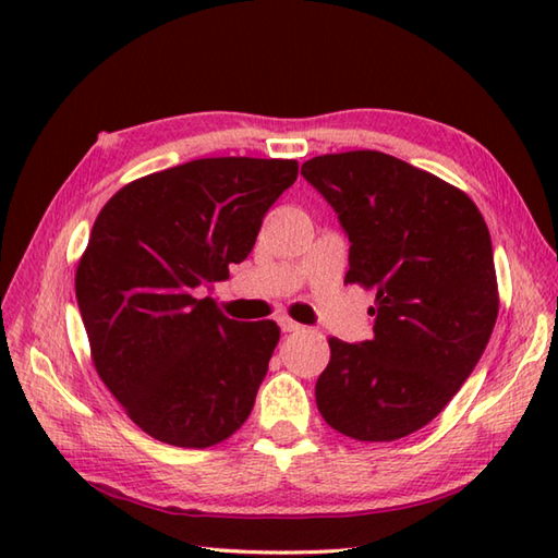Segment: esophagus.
Instances as JSON below:
<instances>
[{"label": "esophagus", "instance_id": "obj_1", "mask_svg": "<svg viewBox=\"0 0 558 558\" xmlns=\"http://www.w3.org/2000/svg\"><path fill=\"white\" fill-rule=\"evenodd\" d=\"M278 324L282 330H286V333H298V330H302V324L292 322V318H288V316H280Z\"/></svg>", "mask_w": 558, "mask_h": 558}]
</instances>
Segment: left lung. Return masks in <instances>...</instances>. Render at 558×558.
I'll list each match as a JSON object with an SVG mask.
<instances>
[{"mask_svg": "<svg viewBox=\"0 0 558 558\" xmlns=\"http://www.w3.org/2000/svg\"><path fill=\"white\" fill-rule=\"evenodd\" d=\"M302 174L348 232L345 282L376 290L374 338H328L318 412L357 441H396L448 405L487 348L499 314L487 222L458 186L378 150L316 156Z\"/></svg>", "mask_w": 558, "mask_h": 558, "instance_id": "8db88e82", "label": "left lung"}]
</instances>
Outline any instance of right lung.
Wrapping results in <instances>:
<instances>
[{
  "mask_svg": "<svg viewBox=\"0 0 558 558\" xmlns=\"http://www.w3.org/2000/svg\"><path fill=\"white\" fill-rule=\"evenodd\" d=\"M298 160L201 158L122 186L98 213L76 268L90 360L136 426L208 448L246 422L276 322L242 324L198 288L230 278Z\"/></svg>",
  "mask_w": 558,
  "mask_h": 558,
  "instance_id": "right-lung-1",
  "label": "right lung"
}]
</instances>
